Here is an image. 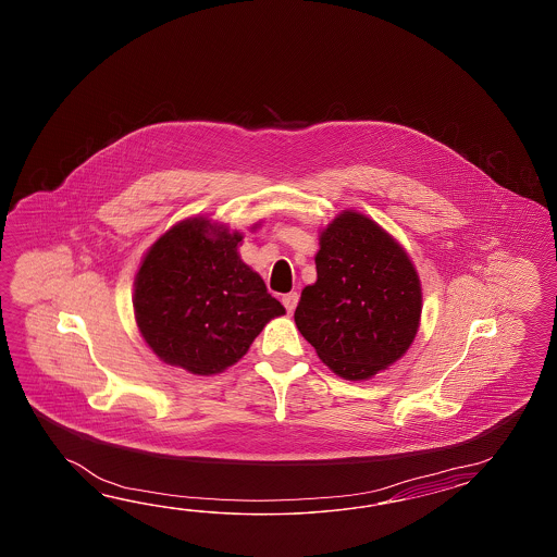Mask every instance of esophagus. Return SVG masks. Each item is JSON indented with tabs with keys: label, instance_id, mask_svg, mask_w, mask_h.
I'll return each mask as SVG.
<instances>
[{
	"label": "esophagus",
	"instance_id": "obj_1",
	"mask_svg": "<svg viewBox=\"0 0 557 557\" xmlns=\"http://www.w3.org/2000/svg\"><path fill=\"white\" fill-rule=\"evenodd\" d=\"M283 305L288 312H293L295 310L296 305H298V293H288V295L283 296Z\"/></svg>",
	"mask_w": 557,
	"mask_h": 557
}]
</instances>
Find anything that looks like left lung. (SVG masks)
<instances>
[{
  "label": "left lung",
  "mask_w": 557,
  "mask_h": 557,
  "mask_svg": "<svg viewBox=\"0 0 557 557\" xmlns=\"http://www.w3.org/2000/svg\"><path fill=\"white\" fill-rule=\"evenodd\" d=\"M317 283L295 310L300 334L344 380H367L394 364L414 343L422 288L406 250L355 211L320 233Z\"/></svg>",
  "instance_id": "1"
}]
</instances>
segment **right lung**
I'll use <instances>...</instances> for the list:
<instances>
[{
  "label": "right lung",
  "mask_w": 557,
  "mask_h": 557,
  "mask_svg": "<svg viewBox=\"0 0 557 557\" xmlns=\"http://www.w3.org/2000/svg\"><path fill=\"white\" fill-rule=\"evenodd\" d=\"M243 235L205 216L171 226L143 257L133 308L145 343L171 367L211 376L247 355L264 324L284 314L240 261Z\"/></svg>",
  "instance_id": "add662e5"
}]
</instances>
